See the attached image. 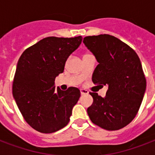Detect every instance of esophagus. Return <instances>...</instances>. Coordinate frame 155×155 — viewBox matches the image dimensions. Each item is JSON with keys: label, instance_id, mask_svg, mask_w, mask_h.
I'll use <instances>...</instances> for the list:
<instances>
[{"label": "esophagus", "instance_id": "obj_1", "mask_svg": "<svg viewBox=\"0 0 155 155\" xmlns=\"http://www.w3.org/2000/svg\"><path fill=\"white\" fill-rule=\"evenodd\" d=\"M80 93L81 95H87L88 94V91L85 89H80Z\"/></svg>", "mask_w": 155, "mask_h": 155}]
</instances>
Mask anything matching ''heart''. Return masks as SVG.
Segmentation results:
<instances>
[{
  "label": "heart",
  "mask_w": 155,
  "mask_h": 155,
  "mask_svg": "<svg viewBox=\"0 0 155 155\" xmlns=\"http://www.w3.org/2000/svg\"><path fill=\"white\" fill-rule=\"evenodd\" d=\"M85 55H88V54H85ZM85 55H84V56H85Z\"/></svg>",
  "instance_id": "obj_1"
}]
</instances>
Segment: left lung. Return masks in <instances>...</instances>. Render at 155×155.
<instances>
[{"label": "left lung", "instance_id": "8db88e82", "mask_svg": "<svg viewBox=\"0 0 155 155\" xmlns=\"http://www.w3.org/2000/svg\"><path fill=\"white\" fill-rule=\"evenodd\" d=\"M83 42L99 63L92 82L108 87L104 97L90 92L93 103L87 108V114L102 129L120 130L134 120L144 97L147 80L139 57L112 35L87 36Z\"/></svg>", "mask_w": 155, "mask_h": 155}]
</instances>
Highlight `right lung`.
Here are the masks:
<instances>
[{"instance_id":"obj_1","label":"right lung","mask_w":155,"mask_h":155,"mask_svg":"<svg viewBox=\"0 0 155 155\" xmlns=\"http://www.w3.org/2000/svg\"><path fill=\"white\" fill-rule=\"evenodd\" d=\"M81 42V36L45 38L25 50L18 60L13 98L25 121L38 132H56L70 120L80 91L75 87L56 90L54 80Z\"/></svg>"}]
</instances>
